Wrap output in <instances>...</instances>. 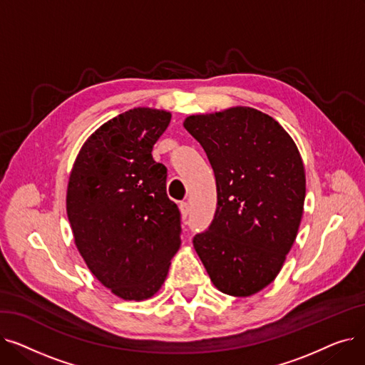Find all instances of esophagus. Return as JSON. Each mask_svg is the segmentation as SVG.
I'll list each match as a JSON object with an SVG mask.
<instances>
[{"instance_id": "1", "label": "esophagus", "mask_w": 365, "mask_h": 365, "mask_svg": "<svg viewBox=\"0 0 365 365\" xmlns=\"http://www.w3.org/2000/svg\"><path fill=\"white\" fill-rule=\"evenodd\" d=\"M179 208H180L182 219H186V217H187V215H189V212H190V207H189V204H187L186 201H183V202H180V204H179Z\"/></svg>"}]
</instances>
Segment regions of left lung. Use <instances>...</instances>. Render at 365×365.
<instances>
[{
	"label": "left lung",
	"instance_id": "obj_1",
	"mask_svg": "<svg viewBox=\"0 0 365 365\" xmlns=\"http://www.w3.org/2000/svg\"><path fill=\"white\" fill-rule=\"evenodd\" d=\"M213 167L217 208L194 247L222 293L252 296L269 285L294 244L306 194L290 134L257 109L237 106L183 123Z\"/></svg>",
	"mask_w": 365,
	"mask_h": 365
}]
</instances>
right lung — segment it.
Segmentation results:
<instances>
[{
	"label": "right lung",
	"instance_id": "add662e5",
	"mask_svg": "<svg viewBox=\"0 0 365 365\" xmlns=\"http://www.w3.org/2000/svg\"><path fill=\"white\" fill-rule=\"evenodd\" d=\"M171 113L134 108L96 130L76 157L66 213L91 274L124 300L155 294L180 247V212L152 148Z\"/></svg>",
	"mask_w": 365,
	"mask_h": 365
}]
</instances>
